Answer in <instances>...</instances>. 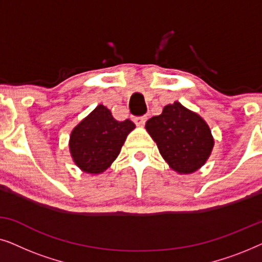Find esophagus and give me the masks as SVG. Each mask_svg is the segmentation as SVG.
Instances as JSON below:
<instances>
[{
    "label": "esophagus",
    "mask_w": 262,
    "mask_h": 262,
    "mask_svg": "<svg viewBox=\"0 0 262 262\" xmlns=\"http://www.w3.org/2000/svg\"><path fill=\"white\" fill-rule=\"evenodd\" d=\"M148 118H146V116H142V117H135L134 118V121L135 124L137 125V126H143V125L145 124V121Z\"/></svg>",
    "instance_id": "1"
}]
</instances>
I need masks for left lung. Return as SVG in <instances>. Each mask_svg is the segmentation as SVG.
Wrapping results in <instances>:
<instances>
[{
  "instance_id": "obj_1",
  "label": "left lung",
  "mask_w": 262,
  "mask_h": 262,
  "mask_svg": "<svg viewBox=\"0 0 262 262\" xmlns=\"http://www.w3.org/2000/svg\"><path fill=\"white\" fill-rule=\"evenodd\" d=\"M145 128L166 162L179 174L198 170L212 151L214 142L209 125L178 101L150 118Z\"/></svg>"
}]
</instances>
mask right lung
I'll return each instance as SVG.
<instances>
[{"instance_id": "obj_1", "label": "right lung", "mask_w": 262, "mask_h": 262, "mask_svg": "<svg viewBox=\"0 0 262 262\" xmlns=\"http://www.w3.org/2000/svg\"><path fill=\"white\" fill-rule=\"evenodd\" d=\"M135 127L131 120L118 121L107 107L96 106L71 132L69 149L74 162L85 173H102L119 155Z\"/></svg>"}]
</instances>
